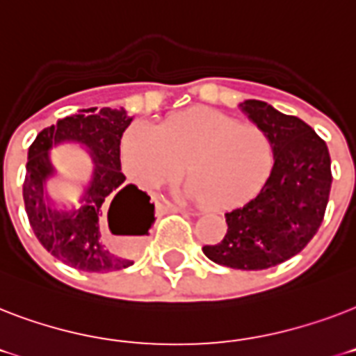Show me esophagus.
Wrapping results in <instances>:
<instances>
[{
	"mask_svg": "<svg viewBox=\"0 0 356 356\" xmlns=\"http://www.w3.org/2000/svg\"><path fill=\"white\" fill-rule=\"evenodd\" d=\"M173 209H183V205H173Z\"/></svg>",
	"mask_w": 356,
	"mask_h": 356,
	"instance_id": "obj_1",
	"label": "esophagus"
}]
</instances>
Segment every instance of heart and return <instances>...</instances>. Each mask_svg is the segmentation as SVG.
I'll list each match as a JSON object with an SVG mask.
<instances>
[{
    "label": "heart",
    "mask_w": 356,
    "mask_h": 356,
    "mask_svg": "<svg viewBox=\"0 0 356 356\" xmlns=\"http://www.w3.org/2000/svg\"><path fill=\"white\" fill-rule=\"evenodd\" d=\"M122 166L147 188L175 183L188 168L190 192L211 207L254 194L273 166L270 136L218 111H190L159 127L136 123L123 134Z\"/></svg>",
    "instance_id": "heart-1"
}]
</instances>
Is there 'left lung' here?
<instances>
[{"mask_svg": "<svg viewBox=\"0 0 356 356\" xmlns=\"http://www.w3.org/2000/svg\"><path fill=\"white\" fill-rule=\"evenodd\" d=\"M238 107L273 145V168L260 192L225 212L227 233L203 253L233 270H266L298 254L318 233L331 192V156L314 129L259 99Z\"/></svg>", "mask_w": 356, "mask_h": 356, "instance_id": "obj_1", "label": "left lung"}]
</instances>
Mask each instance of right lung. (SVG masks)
<instances>
[{
  "label": "right lung",
  "mask_w": 356,
  "mask_h": 356,
  "mask_svg": "<svg viewBox=\"0 0 356 356\" xmlns=\"http://www.w3.org/2000/svg\"><path fill=\"white\" fill-rule=\"evenodd\" d=\"M96 108L66 116L38 133L27 153L24 203L33 233L55 259L75 270L107 273L129 268L133 260L108 249L103 216L111 231L116 223L118 234L140 240L155 222V205L145 192L125 184L122 173L120 142L133 118L125 108ZM66 141L83 145L95 162L91 183L77 209H57L45 192L47 179L55 173L49 151Z\"/></svg>",
  "instance_id": "1"
}]
</instances>
